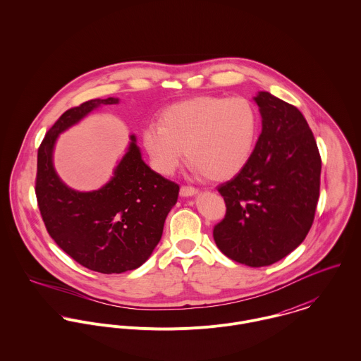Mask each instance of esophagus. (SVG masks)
Here are the masks:
<instances>
[{"mask_svg": "<svg viewBox=\"0 0 361 361\" xmlns=\"http://www.w3.org/2000/svg\"><path fill=\"white\" fill-rule=\"evenodd\" d=\"M179 193H180V196H182V197H190V196L197 195V193H199V190H197L196 188H193V186H182Z\"/></svg>", "mask_w": 361, "mask_h": 361, "instance_id": "34e87169", "label": "esophagus"}]
</instances>
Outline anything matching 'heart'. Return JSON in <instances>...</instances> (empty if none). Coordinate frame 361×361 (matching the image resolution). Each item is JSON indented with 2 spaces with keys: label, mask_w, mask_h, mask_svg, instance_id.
I'll list each match as a JSON object with an SVG mask.
<instances>
[{
  "label": "heart",
  "mask_w": 361,
  "mask_h": 361,
  "mask_svg": "<svg viewBox=\"0 0 361 361\" xmlns=\"http://www.w3.org/2000/svg\"><path fill=\"white\" fill-rule=\"evenodd\" d=\"M258 116L243 97L203 96L166 108L159 125L143 132V145L155 169L172 173L182 162L206 179L222 182L238 175L253 153Z\"/></svg>",
  "instance_id": "1"
}]
</instances>
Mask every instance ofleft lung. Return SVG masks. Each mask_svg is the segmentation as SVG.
Masks as SVG:
<instances>
[{
    "label": "left lung",
    "instance_id": "left-lung-1",
    "mask_svg": "<svg viewBox=\"0 0 361 361\" xmlns=\"http://www.w3.org/2000/svg\"><path fill=\"white\" fill-rule=\"evenodd\" d=\"M262 130L245 168L218 188L225 218L214 240L226 257L271 265L307 236L319 197L321 157L303 114L292 104L259 92Z\"/></svg>",
    "mask_w": 361,
    "mask_h": 361
}]
</instances>
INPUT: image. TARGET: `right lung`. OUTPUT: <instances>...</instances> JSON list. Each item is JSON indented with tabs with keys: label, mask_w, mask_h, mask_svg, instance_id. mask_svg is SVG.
Wrapping results in <instances>:
<instances>
[{
	"label": "right lung",
	"mask_w": 361,
	"mask_h": 361,
	"mask_svg": "<svg viewBox=\"0 0 361 361\" xmlns=\"http://www.w3.org/2000/svg\"><path fill=\"white\" fill-rule=\"evenodd\" d=\"M118 102L94 99L69 108L46 133L37 152L35 190L49 235L69 257L102 274L136 269L152 256L179 195L175 182L145 164L135 136L114 178L102 189L76 192L58 178L52 165L58 135L94 108Z\"/></svg>",
	"instance_id": "add662e5"
}]
</instances>
